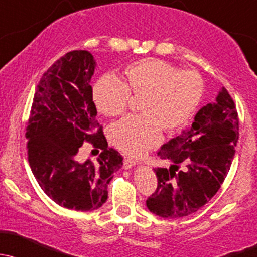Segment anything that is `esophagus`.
<instances>
[{
    "label": "esophagus",
    "instance_id": "1",
    "mask_svg": "<svg viewBox=\"0 0 257 257\" xmlns=\"http://www.w3.org/2000/svg\"><path fill=\"white\" fill-rule=\"evenodd\" d=\"M135 166H136V162H135L134 160H130V158H125V160H123V168L125 169H130L135 167Z\"/></svg>",
    "mask_w": 257,
    "mask_h": 257
}]
</instances>
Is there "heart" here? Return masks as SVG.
<instances>
[{
  "instance_id": "b5f03b06",
  "label": "heart",
  "mask_w": 257,
  "mask_h": 257,
  "mask_svg": "<svg viewBox=\"0 0 257 257\" xmlns=\"http://www.w3.org/2000/svg\"><path fill=\"white\" fill-rule=\"evenodd\" d=\"M125 80L105 75L95 83L92 100L105 116H118L127 109L131 94L144 97L142 115H131L111 127L110 139L118 150L139 156L166 132L184 128L197 112L204 94V81L194 70H181L162 59L139 60L126 67Z\"/></svg>"
}]
</instances>
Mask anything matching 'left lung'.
<instances>
[{
    "mask_svg": "<svg viewBox=\"0 0 257 257\" xmlns=\"http://www.w3.org/2000/svg\"><path fill=\"white\" fill-rule=\"evenodd\" d=\"M237 140V111L223 86L215 101L198 111L189 128L158 150L169 167L155 168L158 183L146 200L148 210L162 218H182L199 210L226 178Z\"/></svg>",
    "mask_w": 257,
    "mask_h": 257,
    "instance_id": "8db88e82",
    "label": "left lung"
}]
</instances>
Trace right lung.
Listing matches in <instances>:
<instances>
[{
    "mask_svg": "<svg viewBox=\"0 0 257 257\" xmlns=\"http://www.w3.org/2000/svg\"><path fill=\"white\" fill-rule=\"evenodd\" d=\"M96 62L88 50L63 55L42 76L28 120V162L39 187L57 204L89 211L107 199L122 156L107 147L90 85ZM85 141L103 152L96 163L76 160Z\"/></svg>",
    "mask_w": 257,
    "mask_h": 257,
    "instance_id": "add662e5",
    "label": "right lung"
}]
</instances>
